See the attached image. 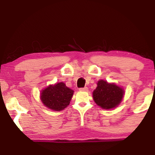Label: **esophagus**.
Masks as SVG:
<instances>
[{"label":"esophagus","instance_id":"34e87169","mask_svg":"<svg viewBox=\"0 0 155 155\" xmlns=\"http://www.w3.org/2000/svg\"><path fill=\"white\" fill-rule=\"evenodd\" d=\"M80 91H84V92H86V91L88 90V88L87 87H82V88H80L79 89Z\"/></svg>","mask_w":155,"mask_h":155}]
</instances>
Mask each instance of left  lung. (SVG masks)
<instances>
[{
	"label": "left lung",
	"instance_id": "obj_1",
	"mask_svg": "<svg viewBox=\"0 0 155 155\" xmlns=\"http://www.w3.org/2000/svg\"><path fill=\"white\" fill-rule=\"evenodd\" d=\"M93 99L97 105L105 109H114L121 102L124 90L114 83L99 80L97 88L92 93Z\"/></svg>",
	"mask_w": 155,
	"mask_h": 155
}]
</instances>
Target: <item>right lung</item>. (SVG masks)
Wrapping results in <instances>:
<instances>
[{
	"label": "right lung",
	"mask_w": 155,
	"mask_h": 155,
	"mask_svg": "<svg viewBox=\"0 0 155 155\" xmlns=\"http://www.w3.org/2000/svg\"><path fill=\"white\" fill-rule=\"evenodd\" d=\"M74 91L63 82L48 86L41 92L40 99L43 104L48 109L59 111L69 105Z\"/></svg>",
	"instance_id": "obj_1"
}]
</instances>
